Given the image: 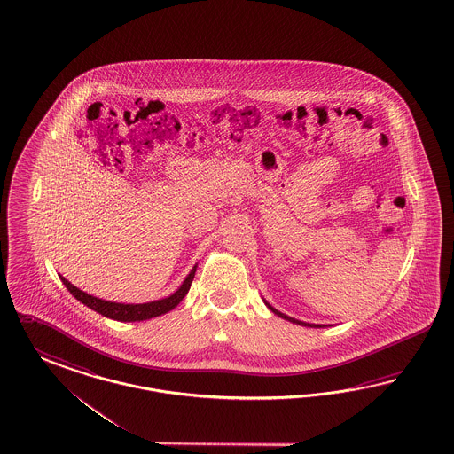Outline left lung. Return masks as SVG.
<instances>
[{
    "label": "left lung",
    "mask_w": 454,
    "mask_h": 454,
    "mask_svg": "<svg viewBox=\"0 0 454 454\" xmlns=\"http://www.w3.org/2000/svg\"><path fill=\"white\" fill-rule=\"evenodd\" d=\"M265 302V306L267 308L270 309L276 316H278V317H282V319H286V321L293 322V324H299V325H306V327H325V325H322V324H309V322H302V321H297V319H294V317H289V316H286V314H282L280 310H278V309L272 308L267 301H263Z\"/></svg>",
    "instance_id": "left-lung-1"
}]
</instances>
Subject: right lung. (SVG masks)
<instances>
[{"label":"right lung","instance_id":"right-lung-1","mask_svg":"<svg viewBox=\"0 0 454 454\" xmlns=\"http://www.w3.org/2000/svg\"><path fill=\"white\" fill-rule=\"evenodd\" d=\"M195 270L197 265L192 267L191 274L182 282V286L176 289V293L170 294L165 299L159 301H152V302H144V304H121V302H112V301H103L95 295L80 291L78 287H74L72 282H68L67 278H61V282L65 284V287L70 291L76 301H80L82 304H85L87 308L93 309L95 312L102 314L108 319L120 322H135L146 321L152 317H157L161 314H167L168 310L176 308L180 304V301L187 295L191 289L192 280L195 278Z\"/></svg>","mask_w":454,"mask_h":454}]
</instances>
